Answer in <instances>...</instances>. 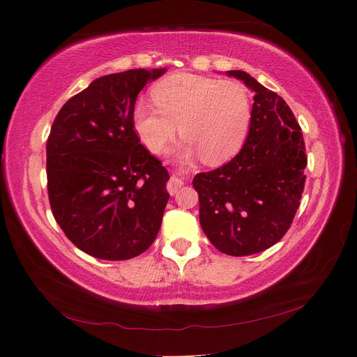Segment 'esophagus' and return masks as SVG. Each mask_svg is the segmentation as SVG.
Here are the masks:
<instances>
[{
  "instance_id": "esophagus-1",
  "label": "esophagus",
  "mask_w": 357,
  "mask_h": 357,
  "mask_svg": "<svg viewBox=\"0 0 357 357\" xmlns=\"http://www.w3.org/2000/svg\"><path fill=\"white\" fill-rule=\"evenodd\" d=\"M184 174H185V170L179 169V170H178L176 173H174L173 176L169 179V183H167V190H169L170 195H176L179 188L184 185V181H183Z\"/></svg>"
}]
</instances>
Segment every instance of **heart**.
<instances>
[{
	"mask_svg": "<svg viewBox=\"0 0 357 357\" xmlns=\"http://www.w3.org/2000/svg\"><path fill=\"white\" fill-rule=\"evenodd\" d=\"M153 104L138 101L132 110L133 130L150 153H161L178 132L179 151L199 155L208 165L229 161L244 146L252 123V101L239 81L170 75L151 89Z\"/></svg>",
	"mask_w": 357,
	"mask_h": 357,
	"instance_id": "b5f03b06",
	"label": "heart"
}]
</instances>
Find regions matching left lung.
I'll list each match as a JSON object with an SVG mask.
<instances>
[{
	"label": "left lung",
	"mask_w": 357,
	"mask_h": 357,
	"mask_svg": "<svg viewBox=\"0 0 357 357\" xmlns=\"http://www.w3.org/2000/svg\"><path fill=\"white\" fill-rule=\"evenodd\" d=\"M229 77L255 92L244 147L218 169L198 173L199 221L219 252L248 256L282 239L299 208L305 185V142L291 109L247 72Z\"/></svg>",
	"instance_id": "8db88e82"
}]
</instances>
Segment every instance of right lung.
Wrapping results in <instances>:
<instances>
[{
    "instance_id": "obj_1",
    "label": "right lung",
    "mask_w": 357,
    "mask_h": 357,
    "mask_svg": "<svg viewBox=\"0 0 357 357\" xmlns=\"http://www.w3.org/2000/svg\"><path fill=\"white\" fill-rule=\"evenodd\" d=\"M165 69L105 75L72 96L47 138L52 213L75 245L105 261L153 244L169 201V172L133 130L136 96Z\"/></svg>"
}]
</instances>
